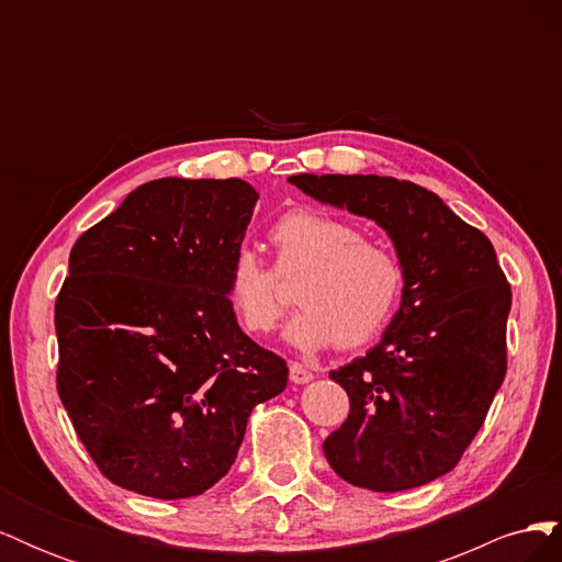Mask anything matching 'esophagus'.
Returning <instances> with one entry per match:
<instances>
[{"label": "esophagus", "instance_id": "1", "mask_svg": "<svg viewBox=\"0 0 562 562\" xmlns=\"http://www.w3.org/2000/svg\"><path fill=\"white\" fill-rule=\"evenodd\" d=\"M291 380L295 384H307V382L314 380V372L307 366H302V363H291Z\"/></svg>", "mask_w": 562, "mask_h": 562}]
</instances>
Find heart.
<instances>
[{
  "label": "heart",
  "mask_w": 562,
  "mask_h": 562,
  "mask_svg": "<svg viewBox=\"0 0 562 562\" xmlns=\"http://www.w3.org/2000/svg\"><path fill=\"white\" fill-rule=\"evenodd\" d=\"M279 274H302L300 310L285 326L297 349L370 342L394 314L403 291V265L386 244L363 239L349 220L321 209H295L269 227ZM227 302L250 335H267L283 314L277 274L250 248H236L227 274Z\"/></svg>",
  "instance_id": "obj_1"
}]
</instances>
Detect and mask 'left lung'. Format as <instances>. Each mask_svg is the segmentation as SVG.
Here are the masks:
<instances>
[{
	"instance_id": "1",
	"label": "left lung",
	"mask_w": 562,
	"mask_h": 562,
	"mask_svg": "<svg viewBox=\"0 0 562 562\" xmlns=\"http://www.w3.org/2000/svg\"><path fill=\"white\" fill-rule=\"evenodd\" d=\"M389 234L403 265L401 307L380 342L330 372L351 411L323 452L339 479L375 492L452 471L506 375V283L490 239L424 187L380 176L288 178Z\"/></svg>"
}]
</instances>
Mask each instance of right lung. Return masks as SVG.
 Returning <instances> with one entry per match:
<instances>
[{
	"instance_id": "obj_1",
	"label": "right lung",
	"mask_w": 562,
	"mask_h": 562,
	"mask_svg": "<svg viewBox=\"0 0 562 562\" xmlns=\"http://www.w3.org/2000/svg\"><path fill=\"white\" fill-rule=\"evenodd\" d=\"M239 178H161L83 232L56 300L58 396L98 469L155 499L213 487L252 407L288 384L227 302L252 217Z\"/></svg>"
}]
</instances>
